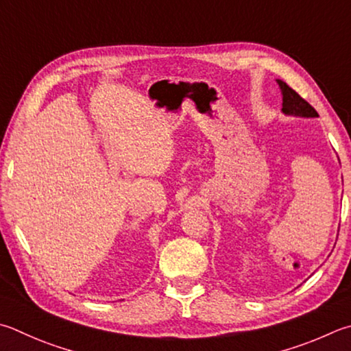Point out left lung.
<instances>
[{
    "label": "left lung",
    "instance_id": "8db88e82",
    "mask_svg": "<svg viewBox=\"0 0 351 351\" xmlns=\"http://www.w3.org/2000/svg\"><path fill=\"white\" fill-rule=\"evenodd\" d=\"M278 84L282 92V112L285 114H293V117L301 118H316L319 117L317 112L305 101L301 95H298L291 87L285 84L284 81L278 80Z\"/></svg>",
    "mask_w": 351,
    "mask_h": 351
}]
</instances>
